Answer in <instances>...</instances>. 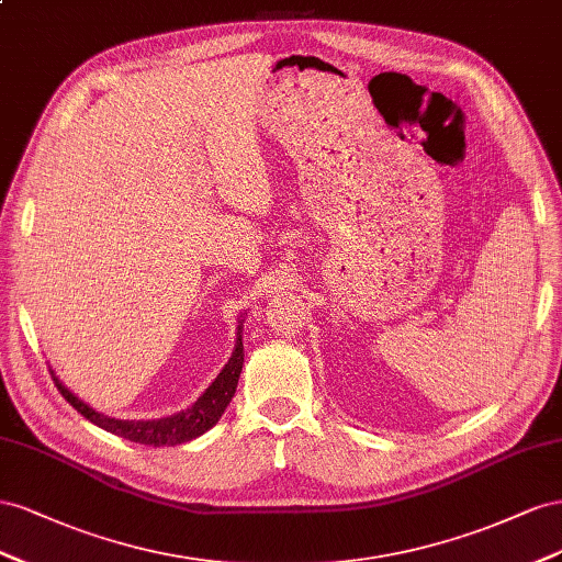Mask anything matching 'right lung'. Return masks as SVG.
I'll use <instances>...</instances> for the list:
<instances>
[{"label": "right lung", "mask_w": 562, "mask_h": 562, "mask_svg": "<svg viewBox=\"0 0 562 562\" xmlns=\"http://www.w3.org/2000/svg\"><path fill=\"white\" fill-rule=\"evenodd\" d=\"M243 362H245V350H243V334H239L228 364L223 367L221 374L216 376L212 386L198 397V403L188 407L186 412L167 416V419H153V422L112 419V416H105L101 412L91 409L77 395H72L54 376V372H52V379L56 383V389L60 391V395L66 397L68 403L91 424L112 432V436H120V438H126V440L138 442V445H150V447H165L167 445L169 447V445L188 442L192 438L202 436V432H206L212 426H216V422L221 419V414L226 412V407L231 405V400L235 395L237 379H239V372H243Z\"/></svg>", "instance_id": "add662e5"}]
</instances>
